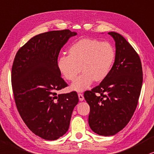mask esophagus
<instances>
[{"label":"esophagus","instance_id":"esophagus-1","mask_svg":"<svg viewBox=\"0 0 154 154\" xmlns=\"http://www.w3.org/2000/svg\"><path fill=\"white\" fill-rule=\"evenodd\" d=\"M78 97H79V101H83L84 100V95H83V94H82V93H79Z\"/></svg>","mask_w":154,"mask_h":154}]
</instances>
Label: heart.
Masks as SVG:
<instances>
[{
    "instance_id": "1",
    "label": "heart",
    "mask_w": 154,
    "mask_h": 154,
    "mask_svg": "<svg viewBox=\"0 0 154 154\" xmlns=\"http://www.w3.org/2000/svg\"><path fill=\"white\" fill-rule=\"evenodd\" d=\"M116 50L108 42L94 38H83L70 46L68 55L58 58V70L68 81H74L71 89L83 91L90 87L93 82H101L108 77L116 60Z\"/></svg>"
}]
</instances>
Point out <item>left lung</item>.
<instances>
[{
    "instance_id": "left-lung-1",
    "label": "left lung",
    "mask_w": 154,
    "mask_h": 154,
    "mask_svg": "<svg viewBox=\"0 0 154 154\" xmlns=\"http://www.w3.org/2000/svg\"><path fill=\"white\" fill-rule=\"evenodd\" d=\"M114 39L116 60L104 80L84 93L90 106L89 125L99 135L113 136L127 125L138 104L143 82L139 54L120 34L108 32Z\"/></svg>"
}]
</instances>
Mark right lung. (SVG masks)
<instances>
[{
	"mask_svg": "<svg viewBox=\"0 0 154 154\" xmlns=\"http://www.w3.org/2000/svg\"><path fill=\"white\" fill-rule=\"evenodd\" d=\"M76 35L68 29L37 35L18 50L13 61L11 82L17 111L29 129L43 139L63 137L79 102L76 91L57 94L67 87L58 70V55Z\"/></svg>",
	"mask_w": 154,
	"mask_h": 154,
	"instance_id": "add662e5",
	"label": "right lung"
}]
</instances>
